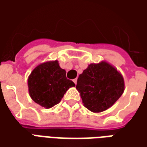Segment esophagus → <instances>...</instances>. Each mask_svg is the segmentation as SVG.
<instances>
[{"label": "esophagus", "mask_w": 147, "mask_h": 147, "mask_svg": "<svg viewBox=\"0 0 147 147\" xmlns=\"http://www.w3.org/2000/svg\"><path fill=\"white\" fill-rule=\"evenodd\" d=\"M73 82L75 84H76L77 83V79H75V80H73Z\"/></svg>", "instance_id": "1"}]
</instances>
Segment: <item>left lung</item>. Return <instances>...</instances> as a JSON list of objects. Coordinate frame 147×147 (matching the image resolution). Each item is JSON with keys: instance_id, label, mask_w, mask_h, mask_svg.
I'll list each match as a JSON object with an SVG mask.
<instances>
[{"instance_id": "8db88e82", "label": "left lung", "mask_w": 147, "mask_h": 147, "mask_svg": "<svg viewBox=\"0 0 147 147\" xmlns=\"http://www.w3.org/2000/svg\"><path fill=\"white\" fill-rule=\"evenodd\" d=\"M76 89L86 108L93 113H101L120 98L124 90V81L113 66L102 61L90 64L80 74Z\"/></svg>"}]
</instances>
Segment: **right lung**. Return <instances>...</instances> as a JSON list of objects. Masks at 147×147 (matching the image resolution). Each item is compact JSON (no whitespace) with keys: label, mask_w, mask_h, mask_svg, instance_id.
Instances as JSON below:
<instances>
[{"label":"right lung","mask_w":147,"mask_h":147,"mask_svg":"<svg viewBox=\"0 0 147 147\" xmlns=\"http://www.w3.org/2000/svg\"><path fill=\"white\" fill-rule=\"evenodd\" d=\"M30 98L42 107L49 109L61 102L64 94L75 83L66 78V71L57 61L38 65L28 77Z\"/></svg>","instance_id":"obj_1"}]
</instances>
